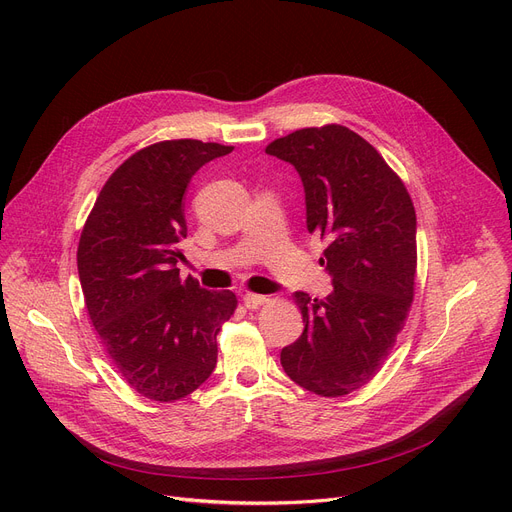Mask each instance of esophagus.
<instances>
[{
    "label": "esophagus",
    "mask_w": 512,
    "mask_h": 512,
    "mask_svg": "<svg viewBox=\"0 0 512 512\" xmlns=\"http://www.w3.org/2000/svg\"><path fill=\"white\" fill-rule=\"evenodd\" d=\"M242 303H245V307H247V309H257V307H261L263 303H267V297H263V294L247 292L245 297H242Z\"/></svg>",
    "instance_id": "obj_1"
}]
</instances>
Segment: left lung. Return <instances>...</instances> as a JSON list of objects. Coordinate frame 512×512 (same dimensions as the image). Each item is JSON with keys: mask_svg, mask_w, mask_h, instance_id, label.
I'll return each instance as SVG.
<instances>
[{"mask_svg": "<svg viewBox=\"0 0 512 512\" xmlns=\"http://www.w3.org/2000/svg\"><path fill=\"white\" fill-rule=\"evenodd\" d=\"M265 153L299 172L307 230L328 240L319 261L334 284L326 299L294 292L305 330L280 363L309 392L351 394L382 369L413 303V201L375 147L340 124L294 130Z\"/></svg>", "mask_w": 512, "mask_h": 512, "instance_id": "obj_1", "label": "left lung"}]
</instances>
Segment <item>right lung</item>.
<instances>
[{"mask_svg":"<svg viewBox=\"0 0 512 512\" xmlns=\"http://www.w3.org/2000/svg\"><path fill=\"white\" fill-rule=\"evenodd\" d=\"M234 147L161 141L107 178L78 242V278L91 324L122 378L141 396L174 402L218 363V334L236 309L230 290L180 278L184 193L207 161Z\"/></svg>","mask_w":512,"mask_h":512,"instance_id":"add662e5","label":"right lung"}]
</instances>
